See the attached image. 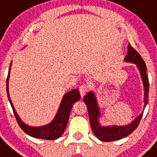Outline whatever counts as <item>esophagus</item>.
<instances>
[{
  "label": "esophagus",
  "mask_w": 157,
  "mask_h": 157,
  "mask_svg": "<svg viewBox=\"0 0 157 157\" xmlns=\"http://www.w3.org/2000/svg\"><path fill=\"white\" fill-rule=\"evenodd\" d=\"M89 89H88V86L85 85H82L79 87V92H80V94H81V97H83L87 93Z\"/></svg>",
  "instance_id": "34e87169"
}]
</instances>
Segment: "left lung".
I'll use <instances>...</instances> for the list:
<instances>
[{"label":"left lung","instance_id":"1","mask_svg":"<svg viewBox=\"0 0 157 157\" xmlns=\"http://www.w3.org/2000/svg\"><path fill=\"white\" fill-rule=\"evenodd\" d=\"M124 60L126 62H132L136 64L139 68L142 81H143L144 88V106L147 105L148 102V89H149V82L147 76V67L142 59L141 56L138 53L135 48L128 44V53L126 55ZM84 101L89 112V121L91 128L94 135L102 141L109 142L113 140L122 139L131 134L139 125V123L143 116V113L138 116L134 121L131 124L125 126H110V127H102L100 125L98 121V117H100L98 105L97 102V98L93 92H90L84 97Z\"/></svg>","mask_w":157,"mask_h":157}]
</instances>
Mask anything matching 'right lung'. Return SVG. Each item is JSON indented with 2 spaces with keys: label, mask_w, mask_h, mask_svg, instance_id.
I'll list each match as a JSON object with an SVG mask.
<instances>
[{
  "label": "right lung",
  "mask_w": 157,
  "mask_h": 157,
  "mask_svg": "<svg viewBox=\"0 0 157 157\" xmlns=\"http://www.w3.org/2000/svg\"><path fill=\"white\" fill-rule=\"evenodd\" d=\"M9 72H10V68H9ZM9 72L7 77V81H6V90H7L8 98H9V101L12 106L14 115H15L16 120L17 121L21 128L28 135L31 136L33 137L39 138V139L52 140H56L60 137V136L64 133V130L66 128L72 105L81 98L78 89H76L69 91L68 93L64 95L62 99V101H61V104L60 105V108H59L58 112H57V114L49 124L42 126V127H30L25 124H24L21 121L17 113L15 111L13 105L12 104L11 100H10L9 94Z\"/></svg>",
  "instance_id": "right-lung-1"
}]
</instances>
